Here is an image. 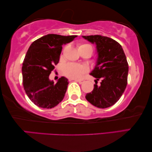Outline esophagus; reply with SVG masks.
Masks as SVG:
<instances>
[{"mask_svg":"<svg viewBox=\"0 0 152 152\" xmlns=\"http://www.w3.org/2000/svg\"><path fill=\"white\" fill-rule=\"evenodd\" d=\"M75 81H77V82H78L79 83H80V84H81V83H83L84 81H85V80H84V79H76V80H75Z\"/></svg>","mask_w":152,"mask_h":152,"instance_id":"1","label":"esophagus"}]
</instances>
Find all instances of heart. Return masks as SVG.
I'll return each instance as SVG.
<instances>
[{
    "label": "heart",
    "mask_w": 152,
    "mask_h": 152,
    "mask_svg": "<svg viewBox=\"0 0 152 152\" xmlns=\"http://www.w3.org/2000/svg\"><path fill=\"white\" fill-rule=\"evenodd\" d=\"M79 50L81 53L83 52H89L92 54L94 51L93 46L88 43H82L79 45ZM88 71V68L85 65L75 63H69L63 67V74L66 77L72 79H79L82 75Z\"/></svg>",
    "instance_id": "obj_1"
}]
</instances>
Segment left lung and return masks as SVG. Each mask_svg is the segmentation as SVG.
I'll return each mask as SVG.
<instances>
[{"label":"left lung","mask_w":152,"mask_h":152,"mask_svg":"<svg viewBox=\"0 0 152 152\" xmlns=\"http://www.w3.org/2000/svg\"><path fill=\"white\" fill-rule=\"evenodd\" d=\"M96 44L98 53L97 64L90 73L96 78L93 91L86 94L89 103L99 108H108L117 102L127 85L129 64L118 42L106 36H83ZM101 80L99 85L97 81Z\"/></svg>","instance_id":"1"}]
</instances>
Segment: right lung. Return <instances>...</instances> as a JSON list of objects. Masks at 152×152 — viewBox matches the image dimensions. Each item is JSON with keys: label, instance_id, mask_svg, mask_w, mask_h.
I'll return each instance as SVG.
<instances>
[{"label": "right lung", "instance_id": "right-lung-1", "mask_svg": "<svg viewBox=\"0 0 152 152\" xmlns=\"http://www.w3.org/2000/svg\"><path fill=\"white\" fill-rule=\"evenodd\" d=\"M76 37L48 34L35 40L29 46L22 66L23 85L28 98L38 107L53 108L63 99L68 79L61 77L54 83L48 77L58 63L62 45Z\"/></svg>", "mask_w": 152, "mask_h": 152}]
</instances>
